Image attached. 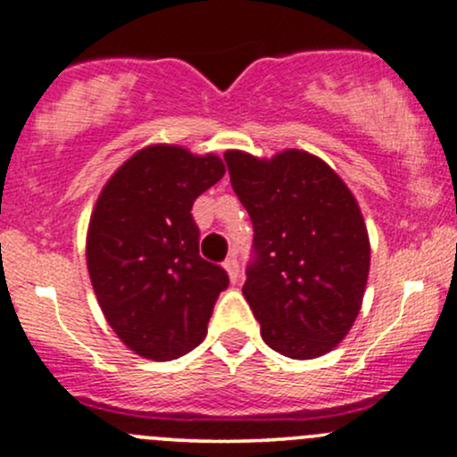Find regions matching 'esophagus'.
<instances>
[{
	"instance_id": "obj_1",
	"label": "esophagus",
	"mask_w": 457,
	"mask_h": 457,
	"mask_svg": "<svg viewBox=\"0 0 457 457\" xmlns=\"http://www.w3.org/2000/svg\"><path fill=\"white\" fill-rule=\"evenodd\" d=\"M223 269L228 270L229 279H232V282H237V279H238V260L234 258V255H229V258L225 260V262H223Z\"/></svg>"
}]
</instances>
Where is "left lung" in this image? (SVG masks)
Segmentation results:
<instances>
[{"instance_id":"left-lung-1","label":"left lung","mask_w":457,"mask_h":457,"mask_svg":"<svg viewBox=\"0 0 457 457\" xmlns=\"http://www.w3.org/2000/svg\"><path fill=\"white\" fill-rule=\"evenodd\" d=\"M229 182L253 223L243 295L264 343L293 360L329 353L362 308L370 243L347 184L319 155L225 152Z\"/></svg>"}]
</instances>
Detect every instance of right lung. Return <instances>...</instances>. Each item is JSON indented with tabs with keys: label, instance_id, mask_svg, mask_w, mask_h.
Listing matches in <instances>:
<instances>
[{
	"label": "right lung",
	"instance_id": "right-lung-1",
	"mask_svg": "<svg viewBox=\"0 0 457 457\" xmlns=\"http://www.w3.org/2000/svg\"><path fill=\"white\" fill-rule=\"evenodd\" d=\"M223 175L219 155L155 143L129 155L95 202L90 284L112 332L140 358L167 362L205 338L229 279L199 255L190 208Z\"/></svg>",
	"mask_w": 457,
	"mask_h": 457
}]
</instances>
